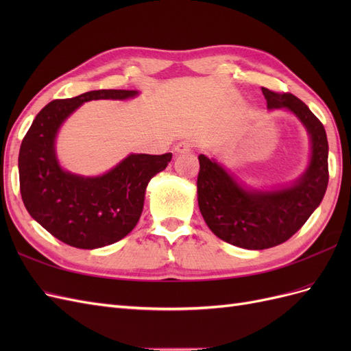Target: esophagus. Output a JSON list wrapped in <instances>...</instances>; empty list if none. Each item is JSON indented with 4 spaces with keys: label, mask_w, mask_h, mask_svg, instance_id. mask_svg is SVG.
Masks as SVG:
<instances>
[{
    "label": "esophagus",
    "mask_w": 351,
    "mask_h": 351,
    "mask_svg": "<svg viewBox=\"0 0 351 351\" xmlns=\"http://www.w3.org/2000/svg\"><path fill=\"white\" fill-rule=\"evenodd\" d=\"M190 151H192V145H190L189 142H180L174 146V152L176 155H180V154H189Z\"/></svg>",
    "instance_id": "obj_1"
}]
</instances>
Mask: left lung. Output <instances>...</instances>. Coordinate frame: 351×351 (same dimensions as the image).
<instances>
[{
	"mask_svg": "<svg viewBox=\"0 0 351 351\" xmlns=\"http://www.w3.org/2000/svg\"><path fill=\"white\" fill-rule=\"evenodd\" d=\"M268 110L293 112L311 139L306 171L290 186L253 189L237 182L214 158L199 155L197 204L206 226L232 246L262 250L289 240L319 206L328 186V141L322 123L291 93L262 88Z\"/></svg>",
	"mask_w": 351,
	"mask_h": 351,
	"instance_id": "8db88e82",
	"label": "left lung"
}]
</instances>
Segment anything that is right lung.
Segmentation results:
<instances>
[{"label":"right lung","mask_w":351,"mask_h":351,"mask_svg":"<svg viewBox=\"0 0 351 351\" xmlns=\"http://www.w3.org/2000/svg\"><path fill=\"white\" fill-rule=\"evenodd\" d=\"M137 90L101 89L45 105L32 123L19 154L20 193L36 222L77 249H98L121 240L139 221L146 186L171 161L173 154H130L110 171L84 177L58 162L60 127L82 104L129 99Z\"/></svg>","instance_id":"obj_1"}]
</instances>
